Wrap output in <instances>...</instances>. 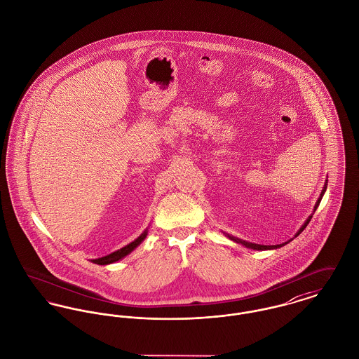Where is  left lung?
<instances>
[{
    "mask_svg": "<svg viewBox=\"0 0 359 359\" xmlns=\"http://www.w3.org/2000/svg\"><path fill=\"white\" fill-rule=\"evenodd\" d=\"M327 185H328V182H325V185H324V189L321 191V194H320V197H318V200H317V203H316V205H314V210H313V212L317 210V207H318V204H320V201H321V198H323V196H324V193L327 191ZM311 215L306 219V222L304 223V226L298 230V233L295 234V237H298L304 230H305V227L309 224V222H311ZM227 237L230 239H233L234 242H237V243H242L243 246H246V248H249V249H255V250H269V249H278V248H282V246H285L286 243H288L290 241H287L285 243H280V245H259V243H252V242H246V241H242V239L237 238V237H233V236H229V234H226Z\"/></svg>",
    "mask_w": 359,
    "mask_h": 359,
    "instance_id": "1",
    "label": "left lung"
}]
</instances>
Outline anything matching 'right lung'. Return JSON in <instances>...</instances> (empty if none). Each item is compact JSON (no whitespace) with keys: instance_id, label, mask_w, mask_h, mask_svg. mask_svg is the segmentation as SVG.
Listing matches in <instances>:
<instances>
[{"instance_id":"obj_1","label":"right lung","mask_w":359,"mask_h":359,"mask_svg":"<svg viewBox=\"0 0 359 359\" xmlns=\"http://www.w3.org/2000/svg\"><path fill=\"white\" fill-rule=\"evenodd\" d=\"M147 234H148V229H145L143 234H142L140 237H137V238L135 239L133 242H130L129 245L121 248L118 250H116V252H113V253H110V255H107V256H104V257H99V259L91 260V262H93V263L99 264V265H107V264L116 263V262H118L121 259H123L125 256H128L130 252H133V250L143 242L145 237H147Z\"/></svg>"}]
</instances>
